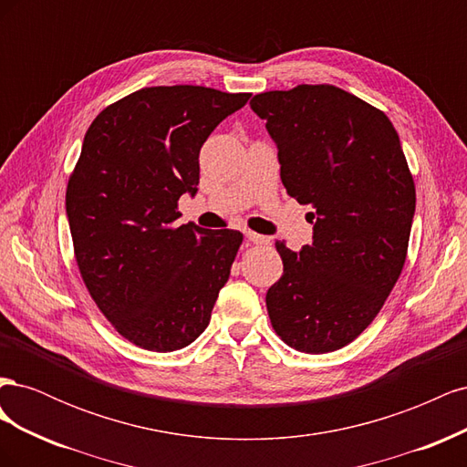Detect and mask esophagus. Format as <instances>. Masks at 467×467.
Segmentation results:
<instances>
[{
    "label": "esophagus",
    "instance_id": "34e87169",
    "mask_svg": "<svg viewBox=\"0 0 467 467\" xmlns=\"http://www.w3.org/2000/svg\"><path fill=\"white\" fill-rule=\"evenodd\" d=\"M245 237L249 239L251 244H257V245H265V244L271 242V237L261 235V234H255V232H245Z\"/></svg>",
    "mask_w": 467,
    "mask_h": 467
}]
</instances>
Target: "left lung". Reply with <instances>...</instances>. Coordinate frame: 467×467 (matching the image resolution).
Listing matches in <instances>:
<instances>
[{"instance_id":"obj_1","label":"left lung","mask_w":467,"mask_h":467,"mask_svg":"<svg viewBox=\"0 0 467 467\" xmlns=\"http://www.w3.org/2000/svg\"><path fill=\"white\" fill-rule=\"evenodd\" d=\"M278 150L288 194L309 204L312 245L276 242L285 273L266 292L286 345L323 355L368 327L398 282L415 216L400 136L376 107L335 86L251 99Z\"/></svg>"}]
</instances>
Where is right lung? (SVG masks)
I'll return each mask as SVG.
<instances>
[{
	"mask_svg": "<svg viewBox=\"0 0 467 467\" xmlns=\"http://www.w3.org/2000/svg\"><path fill=\"white\" fill-rule=\"evenodd\" d=\"M249 97L144 88L99 112L83 138L66 191L76 261L97 307L136 347L179 350L208 327L244 234L177 225V202L199 191L206 138Z\"/></svg>",
	"mask_w": 467,
	"mask_h": 467,
	"instance_id": "add662e5",
	"label": "right lung"
}]
</instances>
